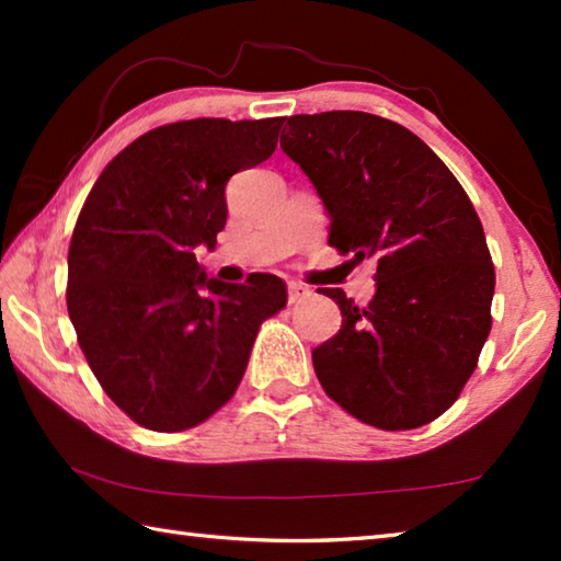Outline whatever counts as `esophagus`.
<instances>
[{"mask_svg":"<svg viewBox=\"0 0 561 561\" xmlns=\"http://www.w3.org/2000/svg\"><path fill=\"white\" fill-rule=\"evenodd\" d=\"M311 294L309 287H304L299 282H289V304H299Z\"/></svg>","mask_w":561,"mask_h":561,"instance_id":"esophagus-1","label":"esophagus"}]
</instances>
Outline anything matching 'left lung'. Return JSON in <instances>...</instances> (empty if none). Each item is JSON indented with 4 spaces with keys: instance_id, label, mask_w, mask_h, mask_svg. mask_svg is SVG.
Instances as JSON below:
<instances>
[{
    "instance_id": "left-lung-1",
    "label": "left lung",
    "mask_w": 561,
    "mask_h": 561,
    "mask_svg": "<svg viewBox=\"0 0 561 561\" xmlns=\"http://www.w3.org/2000/svg\"><path fill=\"white\" fill-rule=\"evenodd\" d=\"M287 123L282 150L324 201L329 244L378 262L366 307L321 289L344 321L311 351L319 383L360 423L421 428L458 401L492 327L480 217L448 165L393 121L327 111Z\"/></svg>"
}]
</instances>
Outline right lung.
I'll return each instance as SVG.
<instances>
[{"label": "right lung", "mask_w": 561, "mask_h": 561, "mask_svg": "<svg viewBox=\"0 0 561 561\" xmlns=\"http://www.w3.org/2000/svg\"><path fill=\"white\" fill-rule=\"evenodd\" d=\"M284 118H193L144 133L103 168L69 247L76 339L106 396L158 433L195 428L230 401L287 284L210 279L195 247L227 222L225 185L277 148Z\"/></svg>", "instance_id": "1"}]
</instances>
